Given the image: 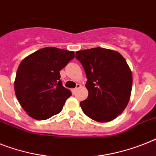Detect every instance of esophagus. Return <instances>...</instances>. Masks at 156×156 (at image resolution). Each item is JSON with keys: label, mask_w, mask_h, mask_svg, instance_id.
I'll use <instances>...</instances> for the list:
<instances>
[{"label": "esophagus", "mask_w": 156, "mask_h": 156, "mask_svg": "<svg viewBox=\"0 0 156 156\" xmlns=\"http://www.w3.org/2000/svg\"><path fill=\"white\" fill-rule=\"evenodd\" d=\"M80 87H81V85L80 84H77V85H76L75 88H74V89H72V93H73V94H75L76 91L78 90L79 89Z\"/></svg>", "instance_id": "esophagus-1"}]
</instances>
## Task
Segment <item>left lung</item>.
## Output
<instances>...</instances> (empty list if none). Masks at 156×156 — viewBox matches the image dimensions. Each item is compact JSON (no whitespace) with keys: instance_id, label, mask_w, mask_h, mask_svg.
<instances>
[{"instance_id":"8db88e82","label":"left lung","mask_w":156,"mask_h":156,"mask_svg":"<svg viewBox=\"0 0 156 156\" xmlns=\"http://www.w3.org/2000/svg\"><path fill=\"white\" fill-rule=\"evenodd\" d=\"M84 68L89 94L80 102L85 115L99 122H110L128 104L132 74L125 58L117 51L97 47L76 52Z\"/></svg>"}]
</instances>
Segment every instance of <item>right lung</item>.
Here are the masks:
<instances>
[{"label": "right lung", "instance_id": "obj_1", "mask_svg": "<svg viewBox=\"0 0 156 156\" xmlns=\"http://www.w3.org/2000/svg\"><path fill=\"white\" fill-rule=\"evenodd\" d=\"M74 58V51L45 47L21 61L15 78V94L30 117L45 120L62 111L71 91L62 86L59 71Z\"/></svg>", "mask_w": 156, "mask_h": 156}]
</instances>
